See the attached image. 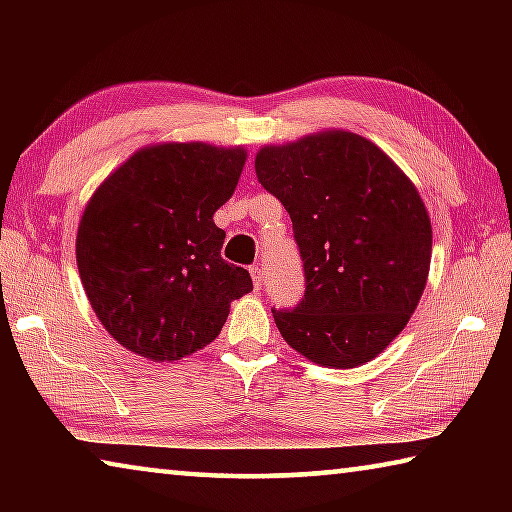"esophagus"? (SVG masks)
Here are the masks:
<instances>
[{
  "label": "esophagus",
  "instance_id": "34e87169",
  "mask_svg": "<svg viewBox=\"0 0 512 512\" xmlns=\"http://www.w3.org/2000/svg\"><path fill=\"white\" fill-rule=\"evenodd\" d=\"M250 277H253V284H255V289H257V291L262 289V284H264V268L259 266V264L250 266Z\"/></svg>",
  "mask_w": 512,
  "mask_h": 512
}]
</instances>
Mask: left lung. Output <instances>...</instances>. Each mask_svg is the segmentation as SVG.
Masks as SVG:
<instances>
[{
	"mask_svg": "<svg viewBox=\"0 0 512 512\" xmlns=\"http://www.w3.org/2000/svg\"><path fill=\"white\" fill-rule=\"evenodd\" d=\"M259 183L284 205L305 266V298L275 311L282 339L329 368L388 348L427 287L431 221L409 176L366 137L320 131L262 146Z\"/></svg>",
	"mask_w": 512,
	"mask_h": 512,
	"instance_id": "8db88e82",
	"label": "left lung"
}]
</instances>
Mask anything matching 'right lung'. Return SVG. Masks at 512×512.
<instances>
[{
    "label": "right lung",
    "mask_w": 512,
    "mask_h": 512,
    "mask_svg": "<svg viewBox=\"0 0 512 512\" xmlns=\"http://www.w3.org/2000/svg\"><path fill=\"white\" fill-rule=\"evenodd\" d=\"M244 146L160 142L110 173L85 205L76 264L94 314L126 350L189 357L219 336L230 302L253 291L221 257L214 212L235 194Z\"/></svg>",
    "instance_id": "1"
}]
</instances>
